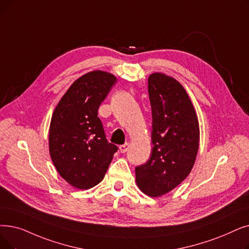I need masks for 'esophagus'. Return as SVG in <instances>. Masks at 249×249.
<instances>
[{
    "mask_svg": "<svg viewBox=\"0 0 249 249\" xmlns=\"http://www.w3.org/2000/svg\"><path fill=\"white\" fill-rule=\"evenodd\" d=\"M119 149H120V151H121L122 154L126 153V151L129 149V143H128V142H126V143H124V144L120 145V146H119Z\"/></svg>",
    "mask_w": 249,
    "mask_h": 249,
    "instance_id": "esophagus-1",
    "label": "esophagus"
}]
</instances>
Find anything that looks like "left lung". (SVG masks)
Listing matches in <instances>:
<instances>
[{
	"mask_svg": "<svg viewBox=\"0 0 249 249\" xmlns=\"http://www.w3.org/2000/svg\"><path fill=\"white\" fill-rule=\"evenodd\" d=\"M148 95L153 149L146 163L135 168V175L140 190L158 197L189 175L198 151L199 125L186 90L176 79L150 74Z\"/></svg>",
	"mask_w": 249,
	"mask_h": 249,
	"instance_id": "8db88e82",
	"label": "left lung"
}]
</instances>
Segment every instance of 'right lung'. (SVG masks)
<instances>
[{"instance_id":"obj_1","label":"right lung","mask_w":249,"mask_h":249,"mask_svg":"<svg viewBox=\"0 0 249 249\" xmlns=\"http://www.w3.org/2000/svg\"><path fill=\"white\" fill-rule=\"evenodd\" d=\"M117 78L96 70L75 80L53 113L50 155L70 185L89 189L104 179L117 145L106 138L98 110Z\"/></svg>"}]
</instances>
